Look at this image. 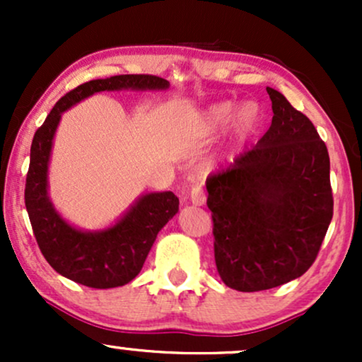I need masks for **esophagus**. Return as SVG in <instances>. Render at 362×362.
<instances>
[{"instance_id": "1", "label": "esophagus", "mask_w": 362, "mask_h": 362, "mask_svg": "<svg viewBox=\"0 0 362 362\" xmlns=\"http://www.w3.org/2000/svg\"><path fill=\"white\" fill-rule=\"evenodd\" d=\"M190 202H192L194 206L204 204L206 192H204V189H202V185H199V184L192 185V189H190Z\"/></svg>"}]
</instances>
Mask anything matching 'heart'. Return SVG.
I'll return each mask as SVG.
<instances>
[{
	"instance_id": "b5f03b06",
	"label": "heart",
	"mask_w": 362,
	"mask_h": 362,
	"mask_svg": "<svg viewBox=\"0 0 362 362\" xmlns=\"http://www.w3.org/2000/svg\"><path fill=\"white\" fill-rule=\"evenodd\" d=\"M262 119L260 109L257 103L247 102L236 110L235 102H221L216 103V105L209 107L204 114V124L207 131L218 132L223 131L228 124L233 120L235 132L238 138L245 139L247 136H250L257 127H259Z\"/></svg>"
}]
</instances>
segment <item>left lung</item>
<instances>
[{"label": "left lung", "mask_w": 362, "mask_h": 362, "mask_svg": "<svg viewBox=\"0 0 362 362\" xmlns=\"http://www.w3.org/2000/svg\"><path fill=\"white\" fill-rule=\"evenodd\" d=\"M267 93L274 112L269 131L206 180L216 267L228 288L243 293L303 276L334 216L325 143L284 95Z\"/></svg>", "instance_id": "8db88e82"}]
</instances>
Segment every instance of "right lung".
I'll list each match as a JSON object with an SVG mask.
<instances>
[{"label":"right lung","instance_id":"add662e5","mask_svg":"<svg viewBox=\"0 0 362 362\" xmlns=\"http://www.w3.org/2000/svg\"><path fill=\"white\" fill-rule=\"evenodd\" d=\"M122 88L163 90L168 81L155 74H120L86 81L68 91L35 131L25 182V206L45 260L61 276L95 289L117 288L134 279L158 231L178 211L173 192L146 194L115 226L100 233H83L61 219L49 202L47 163L61 114L97 91Z\"/></svg>","mask_w":362,"mask_h":362}]
</instances>
